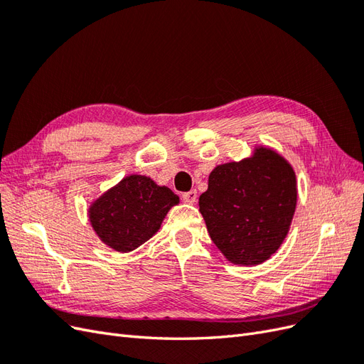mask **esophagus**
<instances>
[{"label":"esophagus","instance_id":"34e87169","mask_svg":"<svg viewBox=\"0 0 364 364\" xmlns=\"http://www.w3.org/2000/svg\"><path fill=\"white\" fill-rule=\"evenodd\" d=\"M182 199H183L185 203H190V205L196 203V200H197V191H196V190H191V191H188V193H183V194H182Z\"/></svg>","mask_w":364,"mask_h":364}]
</instances>
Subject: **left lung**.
I'll list each match as a JSON object with an SVG mask.
<instances>
[{
  "label": "left lung",
  "mask_w": 364,
  "mask_h": 364,
  "mask_svg": "<svg viewBox=\"0 0 364 364\" xmlns=\"http://www.w3.org/2000/svg\"><path fill=\"white\" fill-rule=\"evenodd\" d=\"M296 202L291 164L272 147L255 146L249 158L220 164L209 173L199 211L228 261L258 266L284 243Z\"/></svg>",
  "instance_id": "left-lung-1"
}]
</instances>
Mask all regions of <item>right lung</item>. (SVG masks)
<instances>
[{"mask_svg":"<svg viewBox=\"0 0 364 364\" xmlns=\"http://www.w3.org/2000/svg\"><path fill=\"white\" fill-rule=\"evenodd\" d=\"M179 203L168 186L142 174H130L94 199L87 208L97 237L117 252L135 250L155 235L165 215Z\"/></svg>","mask_w":364,"mask_h":364,"instance_id":"add662e5","label":"right lung"}]
</instances>
